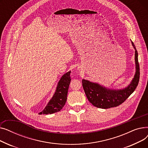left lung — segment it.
I'll list each match as a JSON object with an SVG mask.
<instances>
[{
	"mask_svg": "<svg viewBox=\"0 0 148 148\" xmlns=\"http://www.w3.org/2000/svg\"><path fill=\"white\" fill-rule=\"evenodd\" d=\"M135 49L136 74L130 84L122 89H111L105 88L96 83L83 79L82 85L89 101L95 107L108 108L117 107L123 103L136 89L140 78V68L138 62V53L134 43L131 41Z\"/></svg>",
	"mask_w": 148,
	"mask_h": 148,
	"instance_id": "8db88e82",
	"label": "left lung"
}]
</instances>
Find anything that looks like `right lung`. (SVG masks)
I'll return each mask as SVG.
<instances>
[{"mask_svg":"<svg viewBox=\"0 0 148 148\" xmlns=\"http://www.w3.org/2000/svg\"><path fill=\"white\" fill-rule=\"evenodd\" d=\"M70 73L71 71H69L62 75L52 98L45 106L44 109L39 114H52L59 112L64 107L66 101L68 90L69 83L71 82Z\"/></svg>","mask_w":148,"mask_h":148,"instance_id":"obj_1","label":"right lung"}]
</instances>
